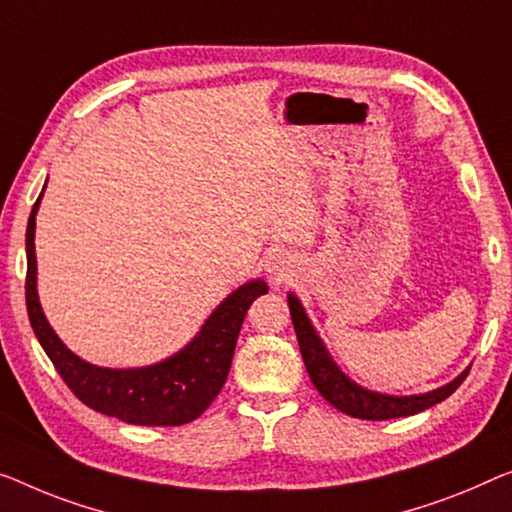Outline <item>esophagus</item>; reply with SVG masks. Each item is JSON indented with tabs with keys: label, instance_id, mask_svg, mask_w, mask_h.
<instances>
[{
	"label": "esophagus",
	"instance_id": "obj_1",
	"mask_svg": "<svg viewBox=\"0 0 512 512\" xmlns=\"http://www.w3.org/2000/svg\"><path fill=\"white\" fill-rule=\"evenodd\" d=\"M278 271V266H276V269H271V273H276Z\"/></svg>",
	"mask_w": 512,
	"mask_h": 512
}]
</instances>
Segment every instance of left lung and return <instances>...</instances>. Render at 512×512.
<instances>
[{
    "label": "left lung",
    "instance_id": "1",
    "mask_svg": "<svg viewBox=\"0 0 512 512\" xmlns=\"http://www.w3.org/2000/svg\"><path fill=\"white\" fill-rule=\"evenodd\" d=\"M289 312H292L294 331L296 338H299L301 356L312 384H315L317 391L324 395V400H329L335 409L342 411V414L365 418V421H388V418L414 416L418 411L430 409L437 402L446 400L469 375V370H464L460 377L451 381V384L441 386L437 391L425 395H409V398H393V395L365 391V388L356 386L354 381H349L338 368H335V363L331 361L329 354H326L322 340L317 338L315 329H312L308 317H305L299 299H294V296H289Z\"/></svg>",
    "mask_w": 512,
    "mask_h": 512
}]
</instances>
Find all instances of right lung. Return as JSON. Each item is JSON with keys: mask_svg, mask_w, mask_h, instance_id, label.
<instances>
[{"mask_svg": "<svg viewBox=\"0 0 512 512\" xmlns=\"http://www.w3.org/2000/svg\"><path fill=\"white\" fill-rule=\"evenodd\" d=\"M41 197L27 223V315L38 342L75 398L94 411L133 425H183L195 421L223 388L246 312L257 296L269 292L253 280L220 303L197 338L163 363L140 370H108L85 363L68 352L50 329L36 294L34 227Z\"/></svg>", "mask_w": 512, "mask_h": 512, "instance_id": "obj_1", "label": "right lung"}]
</instances>
